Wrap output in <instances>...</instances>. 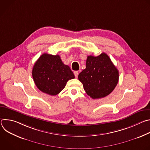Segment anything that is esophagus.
<instances>
[{
	"label": "esophagus",
	"mask_w": 150,
	"mask_h": 150,
	"mask_svg": "<svg viewBox=\"0 0 150 150\" xmlns=\"http://www.w3.org/2000/svg\"><path fill=\"white\" fill-rule=\"evenodd\" d=\"M78 74H79L78 71H75V72H74V75H75V76L76 78H77V77H78Z\"/></svg>",
	"instance_id": "esophagus-1"
}]
</instances>
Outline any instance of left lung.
<instances>
[{
    "label": "left lung",
    "instance_id": "obj_1",
    "mask_svg": "<svg viewBox=\"0 0 150 150\" xmlns=\"http://www.w3.org/2000/svg\"><path fill=\"white\" fill-rule=\"evenodd\" d=\"M86 93L93 99L110 94L119 81V71L109 56L102 53L98 56H88L86 68L78 75Z\"/></svg>",
    "mask_w": 150,
    "mask_h": 150
}]
</instances>
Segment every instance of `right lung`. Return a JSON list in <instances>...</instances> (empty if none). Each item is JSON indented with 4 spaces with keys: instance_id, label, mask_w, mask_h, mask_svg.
Returning <instances> with one entry per match:
<instances>
[{
    "instance_id": "obj_1",
    "label": "right lung",
    "mask_w": 150,
    "mask_h": 150,
    "mask_svg": "<svg viewBox=\"0 0 150 150\" xmlns=\"http://www.w3.org/2000/svg\"><path fill=\"white\" fill-rule=\"evenodd\" d=\"M37 87L50 96L58 94L69 79L75 78L69 67L64 64L59 55L42 54L35 63L32 71Z\"/></svg>"
}]
</instances>
